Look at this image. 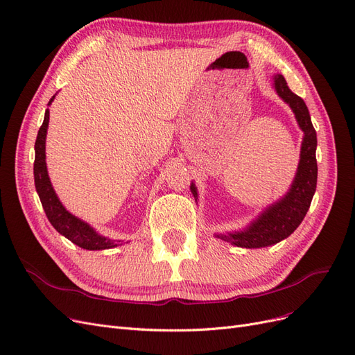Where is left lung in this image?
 <instances>
[{"label":"left lung","instance_id":"left-lung-1","mask_svg":"<svg viewBox=\"0 0 355 355\" xmlns=\"http://www.w3.org/2000/svg\"><path fill=\"white\" fill-rule=\"evenodd\" d=\"M274 87L278 96L295 112L296 121L304 132V141L296 176L287 194L262 211L259 218L244 231L214 235L223 241L245 249H259L287 239L304 220L317 188V133L311 123L309 111L304 99L288 89L282 73L274 75ZM191 192L197 201V188L194 184L191 185Z\"/></svg>","mask_w":355,"mask_h":355}]
</instances>
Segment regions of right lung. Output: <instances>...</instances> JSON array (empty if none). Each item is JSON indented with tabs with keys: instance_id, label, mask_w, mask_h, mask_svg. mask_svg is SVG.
<instances>
[{
	"instance_id": "add662e5",
	"label": "right lung",
	"mask_w": 355,
	"mask_h": 355,
	"mask_svg": "<svg viewBox=\"0 0 355 355\" xmlns=\"http://www.w3.org/2000/svg\"><path fill=\"white\" fill-rule=\"evenodd\" d=\"M53 99H55V96L50 99L49 105L53 102ZM49 118H50V112L47 110L44 115V121H42V125L40 127L38 135H37L35 161H34L35 188L40 196L42 209L46 211V216L49 218L50 223L55 227V230L59 234L71 240L73 244L80 245L81 249L105 250V249H111V247L118 245V241L102 237V235L96 232L90 225L83 222L78 218H75L73 214H71L59 201L55 189L51 187V182L47 173V166H46V136H47Z\"/></svg>"
}]
</instances>
